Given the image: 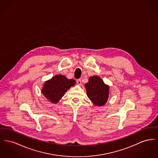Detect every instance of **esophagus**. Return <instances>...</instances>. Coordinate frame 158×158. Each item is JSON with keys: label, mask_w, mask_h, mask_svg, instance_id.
<instances>
[{"label": "esophagus", "mask_w": 158, "mask_h": 158, "mask_svg": "<svg viewBox=\"0 0 158 158\" xmlns=\"http://www.w3.org/2000/svg\"><path fill=\"white\" fill-rule=\"evenodd\" d=\"M76 82H77V84H78V85H81V79H77Z\"/></svg>", "instance_id": "esophagus-1"}]
</instances>
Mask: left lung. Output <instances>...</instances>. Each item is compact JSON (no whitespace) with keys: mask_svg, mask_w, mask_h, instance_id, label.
<instances>
[{"mask_svg":"<svg viewBox=\"0 0 158 158\" xmlns=\"http://www.w3.org/2000/svg\"><path fill=\"white\" fill-rule=\"evenodd\" d=\"M88 97L97 106H104L107 102L109 94V86L104 83L98 76L89 78L88 83L85 84Z\"/></svg>","mask_w":158,"mask_h":158,"instance_id":"1","label":"left lung"}]
</instances>
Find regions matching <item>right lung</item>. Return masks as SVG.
<instances>
[{"instance_id":"1","label":"right lung","mask_w":158,"mask_h":158,"mask_svg":"<svg viewBox=\"0 0 158 158\" xmlns=\"http://www.w3.org/2000/svg\"><path fill=\"white\" fill-rule=\"evenodd\" d=\"M75 84L73 79H68L64 75L58 74L45 82L42 93L50 102L56 104Z\"/></svg>"}]
</instances>
